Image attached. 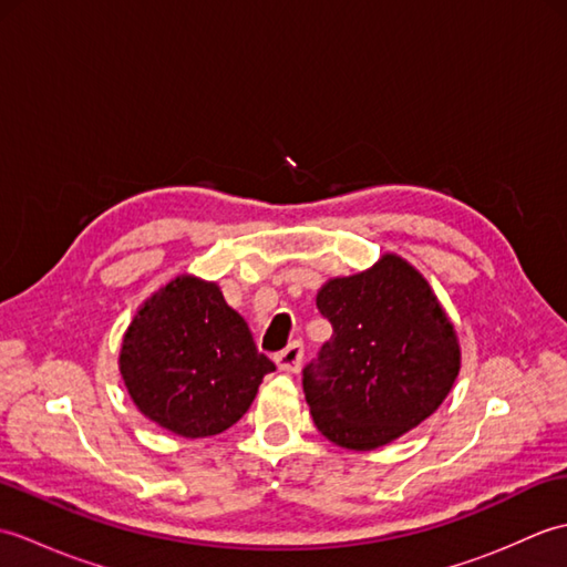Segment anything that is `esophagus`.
Masks as SVG:
<instances>
[{
	"instance_id": "obj_1",
	"label": "esophagus",
	"mask_w": 567,
	"mask_h": 567,
	"mask_svg": "<svg viewBox=\"0 0 567 567\" xmlns=\"http://www.w3.org/2000/svg\"><path fill=\"white\" fill-rule=\"evenodd\" d=\"M302 358H305V346L295 341V343L287 346L285 351L275 355V363L282 372H297L299 368H302Z\"/></svg>"
}]
</instances>
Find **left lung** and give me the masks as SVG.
<instances>
[{
	"label": "left lung",
	"instance_id": "1",
	"mask_svg": "<svg viewBox=\"0 0 567 567\" xmlns=\"http://www.w3.org/2000/svg\"><path fill=\"white\" fill-rule=\"evenodd\" d=\"M331 321L319 363L305 368L315 426L348 451H375L443 404L461 372V341L436 292L396 252L331 277L317 292Z\"/></svg>",
	"mask_w": 567,
	"mask_h": 567
}]
</instances>
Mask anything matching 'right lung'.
I'll return each instance as SVG.
<instances>
[{
    "label": "right lung",
    "instance_id": "add662e5",
    "mask_svg": "<svg viewBox=\"0 0 567 567\" xmlns=\"http://www.w3.org/2000/svg\"><path fill=\"white\" fill-rule=\"evenodd\" d=\"M272 370L219 285L189 272L173 277L136 309L118 351L131 402L183 439L234 426Z\"/></svg>",
    "mask_w": 567,
    "mask_h": 567
}]
</instances>
